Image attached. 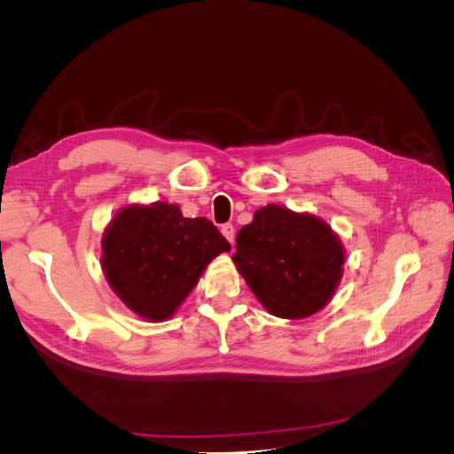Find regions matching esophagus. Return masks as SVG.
<instances>
[{
    "mask_svg": "<svg viewBox=\"0 0 454 454\" xmlns=\"http://www.w3.org/2000/svg\"><path fill=\"white\" fill-rule=\"evenodd\" d=\"M222 235L232 244V242H235V227H232L231 223L222 225Z\"/></svg>",
    "mask_w": 454,
    "mask_h": 454,
    "instance_id": "obj_1",
    "label": "esophagus"
}]
</instances>
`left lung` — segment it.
I'll use <instances>...</instances> for the list:
<instances>
[{
	"instance_id": "8db88e82",
	"label": "left lung",
	"mask_w": 454,
	"mask_h": 454,
	"mask_svg": "<svg viewBox=\"0 0 454 454\" xmlns=\"http://www.w3.org/2000/svg\"><path fill=\"white\" fill-rule=\"evenodd\" d=\"M232 261L270 314L299 320L333 297L345 248L324 219L269 204L239 231Z\"/></svg>"
}]
</instances>
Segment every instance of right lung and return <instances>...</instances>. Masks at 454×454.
<instances>
[{
    "label": "right lung",
    "instance_id": "1",
    "mask_svg": "<svg viewBox=\"0 0 454 454\" xmlns=\"http://www.w3.org/2000/svg\"><path fill=\"white\" fill-rule=\"evenodd\" d=\"M231 244L210 219L168 202L129 204L102 237V270L115 295L149 322L168 320L210 261Z\"/></svg>",
    "mask_w": 454,
    "mask_h": 454
}]
</instances>
